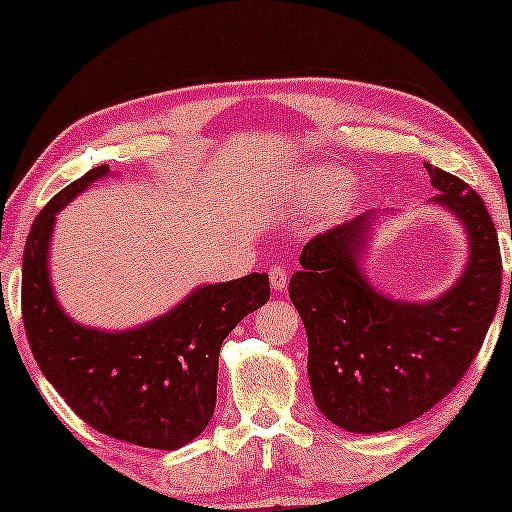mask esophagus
Returning a JSON list of instances; mask_svg holds the SVG:
<instances>
[{
    "label": "esophagus",
    "mask_w": 512,
    "mask_h": 512,
    "mask_svg": "<svg viewBox=\"0 0 512 512\" xmlns=\"http://www.w3.org/2000/svg\"><path fill=\"white\" fill-rule=\"evenodd\" d=\"M269 280H271L273 290L283 292L285 287H287V280H290V278H287V269H285V266H278V264L271 266V269H269Z\"/></svg>",
    "instance_id": "esophagus-1"
}]
</instances>
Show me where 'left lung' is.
<instances>
[{"label":"left lung","mask_w":512,"mask_h":512,"mask_svg":"<svg viewBox=\"0 0 512 512\" xmlns=\"http://www.w3.org/2000/svg\"><path fill=\"white\" fill-rule=\"evenodd\" d=\"M434 201L464 222L471 257L459 283L429 304L392 301L357 266L369 213L313 236L290 299L308 336V378L327 420L357 434L406 424L455 390L478 355L501 297L496 227L462 178L424 164ZM512 285V273H510Z\"/></svg>","instance_id":"left-lung-1"}]
</instances>
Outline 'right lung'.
<instances>
[{
    "label": "right lung",
    "mask_w": 512,
    "mask_h": 512,
    "mask_svg": "<svg viewBox=\"0 0 512 512\" xmlns=\"http://www.w3.org/2000/svg\"><path fill=\"white\" fill-rule=\"evenodd\" d=\"M109 164L57 192L37 215L23 255V322L43 376L74 413L106 436L176 450L211 422L220 345L248 313L269 301L266 273L194 290L174 311L129 331H97L60 311L48 278L55 213Z\"/></svg>",
    "instance_id": "1"
}]
</instances>
